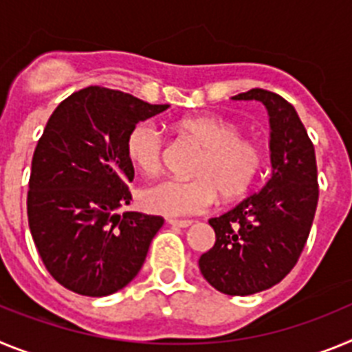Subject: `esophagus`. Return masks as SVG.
<instances>
[{
  "label": "esophagus",
  "mask_w": 352,
  "mask_h": 352,
  "mask_svg": "<svg viewBox=\"0 0 352 352\" xmlns=\"http://www.w3.org/2000/svg\"><path fill=\"white\" fill-rule=\"evenodd\" d=\"M167 222H169L170 226H174V227H183V229H185V227H188V226H192V220H176V219H169V220H167Z\"/></svg>",
  "instance_id": "1"
}]
</instances>
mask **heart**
<instances>
[{
    "label": "heart",
    "mask_w": 352,
    "mask_h": 352,
    "mask_svg": "<svg viewBox=\"0 0 352 352\" xmlns=\"http://www.w3.org/2000/svg\"><path fill=\"white\" fill-rule=\"evenodd\" d=\"M178 130L203 151L192 167V179L169 178L146 186L141 204L151 213L186 217L206 211L220 195L226 203L243 199L264 169V148L245 138L234 121L222 116H195L178 121ZM126 157L146 176L164 167L166 139L160 130L141 121L126 135Z\"/></svg>",
    "instance_id": "obj_1"
}]
</instances>
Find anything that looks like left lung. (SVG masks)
Returning a JSON list of instances; mask_svg holds the SVG:
<instances>
[{"instance_id":"1","label":"left lung","mask_w":352,"mask_h":352,"mask_svg":"<svg viewBox=\"0 0 352 352\" xmlns=\"http://www.w3.org/2000/svg\"><path fill=\"white\" fill-rule=\"evenodd\" d=\"M236 100H259L272 125V178L231 211L210 219L213 248L199 259L203 276L229 296L273 287L300 259L319 201L316 149L296 109L273 91L254 88Z\"/></svg>"}]
</instances>
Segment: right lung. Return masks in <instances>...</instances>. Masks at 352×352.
<instances>
[{
    "label": "right lung",
    "mask_w": 352,
    "mask_h": 352,
    "mask_svg": "<svg viewBox=\"0 0 352 352\" xmlns=\"http://www.w3.org/2000/svg\"><path fill=\"white\" fill-rule=\"evenodd\" d=\"M167 107L89 86L49 118L31 160L28 223L43 266L68 291L107 296L142 268L164 219L116 213L132 201L125 142L132 126Z\"/></svg>",
    "instance_id": "right-lung-1"
}]
</instances>
